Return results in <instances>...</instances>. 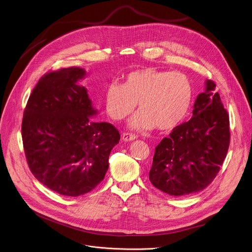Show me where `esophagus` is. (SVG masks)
<instances>
[{
  "label": "esophagus",
  "instance_id": "esophagus-1",
  "mask_svg": "<svg viewBox=\"0 0 252 252\" xmlns=\"http://www.w3.org/2000/svg\"><path fill=\"white\" fill-rule=\"evenodd\" d=\"M136 135L133 134V133H130V132H124L123 135H122V138L124 141H130V140H134L136 139Z\"/></svg>",
  "mask_w": 252,
  "mask_h": 252
}]
</instances>
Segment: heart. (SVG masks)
Returning <instances> with one entry per match:
<instances>
[{"label":"heart","mask_w":252,"mask_h":252,"mask_svg":"<svg viewBox=\"0 0 252 252\" xmlns=\"http://www.w3.org/2000/svg\"><path fill=\"white\" fill-rule=\"evenodd\" d=\"M193 91L189 78L178 71L154 67L127 74L123 84L112 83L104 94L105 112L114 121L126 119L135 109L139 112L130 122L136 130L170 131L188 117Z\"/></svg>","instance_id":"b5f03b06"}]
</instances>
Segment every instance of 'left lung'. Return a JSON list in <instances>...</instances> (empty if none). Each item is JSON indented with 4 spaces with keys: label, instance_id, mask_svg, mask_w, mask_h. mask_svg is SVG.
<instances>
[{
    "label": "left lung",
    "instance_id": "1",
    "mask_svg": "<svg viewBox=\"0 0 252 252\" xmlns=\"http://www.w3.org/2000/svg\"><path fill=\"white\" fill-rule=\"evenodd\" d=\"M215 84L207 80L195 99L192 118L156 148L150 181L173 196L204 189L217 176L229 148V118Z\"/></svg>",
    "mask_w": 252,
    "mask_h": 252
}]
</instances>
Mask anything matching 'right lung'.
<instances>
[{
  "mask_svg": "<svg viewBox=\"0 0 252 252\" xmlns=\"http://www.w3.org/2000/svg\"><path fill=\"white\" fill-rule=\"evenodd\" d=\"M81 67L61 68L40 79L24 111L22 138L29 167L40 183L66 196L93 190L109 169V157L121 135L79 85Z\"/></svg>",
  "mask_w": 252,
  "mask_h": 252,
  "instance_id": "1",
  "label": "right lung"
}]
</instances>
